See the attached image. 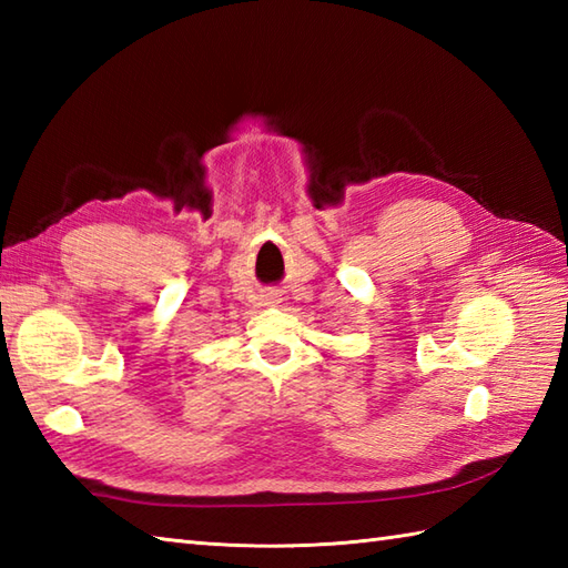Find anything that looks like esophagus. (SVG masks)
I'll return each mask as SVG.
<instances>
[{
  "instance_id": "1",
  "label": "esophagus",
  "mask_w": 568,
  "mask_h": 568,
  "mask_svg": "<svg viewBox=\"0 0 568 568\" xmlns=\"http://www.w3.org/2000/svg\"><path fill=\"white\" fill-rule=\"evenodd\" d=\"M263 303H265V305H268V307H273V305H277V303H281V297H277V295H268V297H265V300H263Z\"/></svg>"
}]
</instances>
